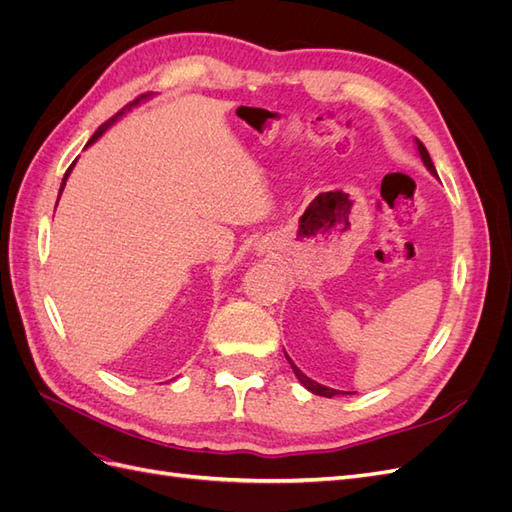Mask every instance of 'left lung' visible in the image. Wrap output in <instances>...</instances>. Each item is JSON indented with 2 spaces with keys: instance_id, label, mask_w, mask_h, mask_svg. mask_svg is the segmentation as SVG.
I'll return each instance as SVG.
<instances>
[{
  "instance_id": "8db88e82",
  "label": "left lung",
  "mask_w": 512,
  "mask_h": 512,
  "mask_svg": "<svg viewBox=\"0 0 512 512\" xmlns=\"http://www.w3.org/2000/svg\"><path fill=\"white\" fill-rule=\"evenodd\" d=\"M416 147H418V153H421V160H423V164L427 166V170L431 175H438L436 173V166H433V162H431V158H429V153H427V149H425V145L418 141L416 138ZM286 359H288V363H290V367H292V371H294V376L299 378V382L305 386V389L309 391V393H314V395H322V397H333V395H339V391H335V389H329V386H324V384H318L316 380H312V378H307L303 371L294 365L292 361H290V356L286 354Z\"/></svg>"
}]
</instances>
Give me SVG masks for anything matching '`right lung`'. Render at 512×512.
I'll use <instances>...</instances> for the list:
<instances>
[{"instance_id":"add662e5","label":"right lung","mask_w":512,"mask_h":512,"mask_svg":"<svg viewBox=\"0 0 512 512\" xmlns=\"http://www.w3.org/2000/svg\"><path fill=\"white\" fill-rule=\"evenodd\" d=\"M143 98H147V94H145V96H141V98H136V100H134L132 104H138V102H141ZM132 104H128L126 108H121V111H119V113H117L115 117H111V119H108L106 123H102V126H100L98 130H96V134L89 138V143H87V145H91V143H96V141H98V138H100V136H102V134H104V132H106L108 128H111V126H113V123H115V121H117V119H119V117H121L123 113H126V111H130V106H132ZM72 166H74V162H72ZM72 166H70V168L66 170V175H64V181H61V188H59V194H61V192H64V185H66V181H68V175H70V170H72Z\"/></svg>"}]
</instances>
